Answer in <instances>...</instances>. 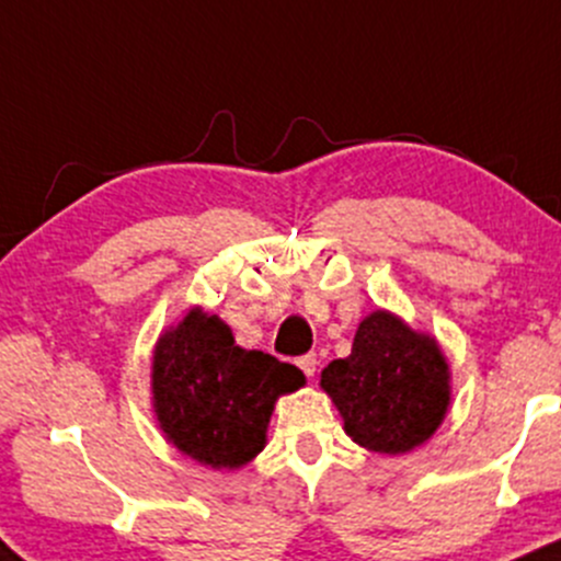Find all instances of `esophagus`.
I'll return each instance as SVG.
<instances>
[{
	"instance_id": "esophagus-1",
	"label": "esophagus",
	"mask_w": 561,
	"mask_h": 561,
	"mask_svg": "<svg viewBox=\"0 0 561 561\" xmlns=\"http://www.w3.org/2000/svg\"><path fill=\"white\" fill-rule=\"evenodd\" d=\"M297 365L305 370V376H314V368H318V355H314V352H307V355L297 357Z\"/></svg>"
}]
</instances>
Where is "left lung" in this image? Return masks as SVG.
<instances>
[{"label": "left lung", "instance_id": "8db88e82", "mask_svg": "<svg viewBox=\"0 0 561 561\" xmlns=\"http://www.w3.org/2000/svg\"><path fill=\"white\" fill-rule=\"evenodd\" d=\"M320 387L357 445L392 456L430 439L450 400L437 342L383 310L363 320L352 352L323 368Z\"/></svg>", "mask_w": 561, "mask_h": 561}]
</instances>
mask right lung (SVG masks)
I'll return each mask as SVG.
<instances>
[{"mask_svg":"<svg viewBox=\"0 0 561 561\" xmlns=\"http://www.w3.org/2000/svg\"><path fill=\"white\" fill-rule=\"evenodd\" d=\"M305 383L291 363L241 350L217 314L193 310L153 355V405L182 453L214 469H238L264 448L270 413Z\"/></svg>","mask_w":561,"mask_h":561,"instance_id":"1","label":"right lung"}]
</instances>
